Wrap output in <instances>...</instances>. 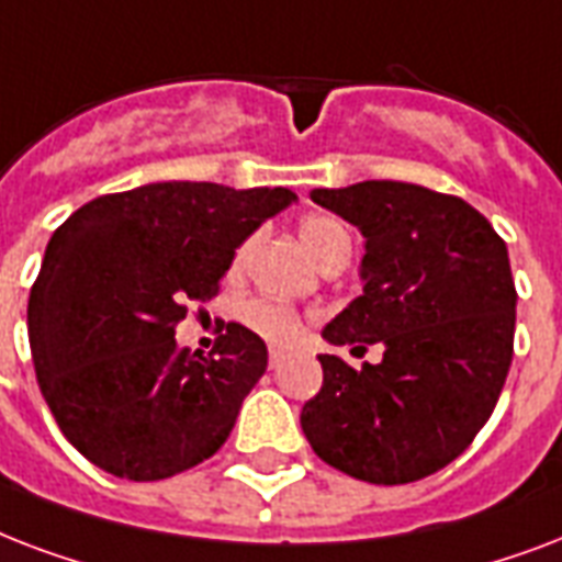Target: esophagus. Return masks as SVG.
Wrapping results in <instances>:
<instances>
[{"label": "esophagus", "instance_id": "1", "mask_svg": "<svg viewBox=\"0 0 562 562\" xmlns=\"http://www.w3.org/2000/svg\"><path fill=\"white\" fill-rule=\"evenodd\" d=\"M281 360H284V351H281V349H269V367L276 369L278 363H281Z\"/></svg>", "mask_w": 562, "mask_h": 562}]
</instances>
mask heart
I'll return each instance as SVG.
<instances>
[{"label": "heart", "instance_id": "1", "mask_svg": "<svg viewBox=\"0 0 562 562\" xmlns=\"http://www.w3.org/2000/svg\"><path fill=\"white\" fill-rule=\"evenodd\" d=\"M299 237H302L304 249L311 251L313 258L325 263V260L337 258V255H349L351 251V237L346 232V225L334 216H307L299 225ZM251 249H255V237L246 240L240 249L234 251V269H243L249 263ZM240 322L251 334H258L269 342H290L302 328V316L284 302H276L269 295H255L246 299L237 311Z\"/></svg>", "mask_w": 562, "mask_h": 562}]
</instances>
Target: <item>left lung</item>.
<instances>
[{"label":"left lung","mask_w":562,"mask_h":562,"mask_svg":"<svg viewBox=\"0 0 562 562\" xmlns=\"http://www.w3.org/2000/svg\"><path fill=\"white\" fill-rule=\"evenodd\" d=\"M367 237L363 295L322 330L330 346H384L381 363L319 355L302 430L328 467L411 484L460 458L493 416L513 360L516 284L507 246L458 195L404 181L313 190Z\"/></svg>","instance_id":"1"}]
</instances>
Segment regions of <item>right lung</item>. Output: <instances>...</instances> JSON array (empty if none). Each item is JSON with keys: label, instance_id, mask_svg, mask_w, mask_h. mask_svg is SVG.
<instances>
[{"label": "right lung", "instance_id": "add662e5", "mask_svg": "<svg viewBox=\"0 0 562 562\" xmlns=\"http://www.w3.org/2000/svg\"><path fill=\"white\" fill-rule=\"evenodd\" d=\"M293 202L286 187L160 181L99 195L55 228L29 342L52 416L90 463L164 481L220 451L267 372V342L228 322L199 358L176 328L220 293L234 249Z\"/></svg>", "mask_w": 562, "mask_h": 562}]
</instances>
